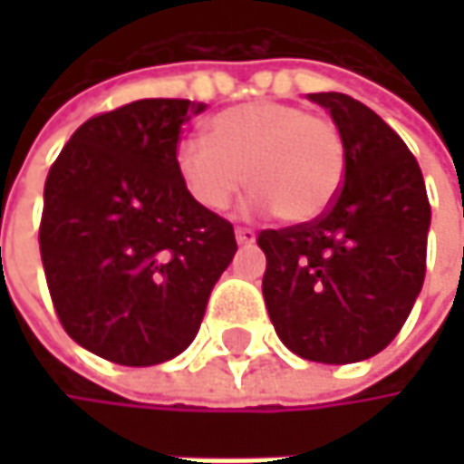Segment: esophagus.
Returning <instances> with one entry per match:
<instances>
[{
    "mask_svg": "<svg viewBox=\"0 0 464 464\" xmlns=\"http://www.w3.org/2000/svg\"><path fill=\"white\" fill-rule=\"evenodd\" d=\"M236 241L238 244H252L255 241V231L252 228H236Z\"/></svg>",
    "mask_w": 464,
    "mask_h": 464,
    "instance_id": "34e87169",
    "label": "esophagus"
}]
</instances>
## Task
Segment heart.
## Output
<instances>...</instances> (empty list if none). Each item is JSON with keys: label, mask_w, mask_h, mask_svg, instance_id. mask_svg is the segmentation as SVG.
I'll list each match as a JSON object with an SVG mask.
<instances>
[{"label": "heart", "mask_w": 464, "mask_h": 464, "mask_svg": "<svg viewBox=\"0 0 464 464\" xmlns=\"http://www.w3.org/2000/svg\"><path fill=\"white\" fill-rule=\"evenodd\" d=\"M209 141L177 147V174L207 212H226L249 182L255 204L301 226L333 207L346 169L338 126L287 102H249L209 121Z\"/></svg>", "instance_id": "heart-1"}]
</instances>
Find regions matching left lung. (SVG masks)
Returning a JSON list of instances; mask_svg holds the SVG:
<instances>
[{
  "label": "left lung",
  "instance_id": "8db88e82",
  "mask_svg": "<svg viewBox=\"0 0 464 464\" xmlns=\"http://www.w3.org/2000/svg\"><path fill=\"white\" fill-rule=\"evenodd\" d=\"M335 121L346 169L323 218L257 233L263 298L282 343L346 365L379 354L409 320L427 268L430 201L417 158L371 107L309 93Z\"/></svg>",
  "mask_w": 464,
  "mask_h": 464
}]
</instances>
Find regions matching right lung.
<instances>
[{
  "mask_svg": "<svg viewBox=\"0 0 464 464\" xmlns=\"http://www.w3.org/2000/svg\"><path fill=\"white\" fill-rule=\"evenodd\" d=\"M204 104L140 99L93 115L45 179L40 255L53 309L88 352L158 365L196 338L236 252L233 226L177 174L179 129Z\"/></svg>",
  "mask_w": 464,
  "mask_h": 464,
  "instance_id": "1",
  "label": "right lung"
}]
</instances>
